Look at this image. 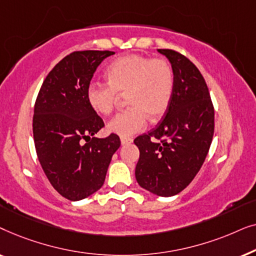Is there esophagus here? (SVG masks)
<instances>
[{
    "mask_svg": "<svg viewBox=\"0 0 256 256\" xmlns=\"http://www.w3.org/2000/svg\"><path fill=\"white\" fill-rule=\"evenodd\" d=\"M132 142V138H121V144L126 146V144H130Z\"/></svg>",
    "mask_w": 256,
    "mask_h": 256,
    "instance_id": "esophagus-1",
    "label": "esophagus"
}]
</instances>
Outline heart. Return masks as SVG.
<instances>
[{
  "mask_svg": "<svg viewBox=\"0 0 256 256\" xmlns=\"http://www.w3.org/2000/svg\"><path fill=\"white\" fill-rule=\"evenodd\" d=\"M108 82H92L87 87V101L98 114L114 110L120 94L127 96V110L107 124L108 132L130 138L144 129L148 116L158 120L172 99L174 70L169 62L143 54H127L112 62L107 70Z\"/></svg>",
  "mask_w": 256,
  "mask_h": 256,
  "instance_id": "obj_1",
  "label": "heart"
}]
</instances>
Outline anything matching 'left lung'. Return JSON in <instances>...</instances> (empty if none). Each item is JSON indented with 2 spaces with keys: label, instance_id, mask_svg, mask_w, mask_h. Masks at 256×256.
Segmentation results:
<instances>
[{
  "label": "left lung",
  "instance_id": "left-lung-1",
  "mask_svg": "<svg viewBox=\"0 0 256 256\" xmlns=\"http://www.w3.org/2000/svg\"><path fill=\"white\" fill-rule=\"evenodd\" d=\"M171 62L174 94L162 120L148 134L138 136L135 177L140 186L160 197L183 191L208 156L214 132V108L204 76L190 59L158 48Z\"/></svg>",
  "mask_w": 256,
  "mask_h": 256
}]
</instances>
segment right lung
Masks as SVG:
<instances>
[{
    "label": "right lung",
    "mask_w": 256,
    "mask_h": 256,
    "mask_svg": "<svg viewBox=\"0 0 256 256\" xmlns=\"http://www.w3.org/2000/svg\"><path fill=\"white\" fill-rule=\"evenodd\" d=\"M113 51H76L62 58L42 84L32 132L38 160L52 186L68 200H82L104 185L116 134L94 138L104 124L87 101L94 72ZM88 138L86 144L82 139Z\"/></svg>",
    "instance_id": "1"
}]
</instances>
